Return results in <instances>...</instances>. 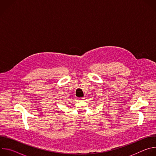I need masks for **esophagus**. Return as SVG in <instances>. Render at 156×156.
Here are the masks:
<instances>
[{"mask_svg": "<svg viewBox=\"0 0 156 156\" xmlns=\"http://www.w3.org/2000/svg\"><path fill=\"white\" fill-rule=\"evenodd\" d=\"M84 99V98H78V100H80V101H83Z\"/></svg>", "mask_w": 156, "mask_h": 156, "instance_id": "obj_1", "label": "esophagus"}]
</instances>
